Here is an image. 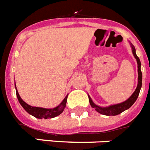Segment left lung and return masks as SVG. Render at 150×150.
<instances>
[{"instance_id":"left-lung-1","label":"left lung","mask_w":150,"mask_h":150,"mask_svg":"<svg viewBox=\"0 0 150 150\" xmlns=\"http://www.w3.org/2000/svg\"><path fill=\"white\" fill-rule=\"evenodd\" d=\"M131 47L132 48V53L134 57H135L136 59L137 62V71H138V83L137 86V88L135 90V91L132 93L131 97L127 99L126 101L123 103H121L118 104H115V105H112V106H107V107H101V106H99L97 105L94 103L92 101L91 98L90 97V96H88L89 97V102L91 106L93 108H94L95 110L97 112H98L99 113L102 115H117L120 114L122 112L125 111L126 109H128L134 103L135 101L137 100L138 97V95L140 93V88L142 87V72L141 70H140V66H141V63H140V60L139 59V57L137 56L136 54V50H135L134 46L132 44H131Z\"/></svg>"}]
</instances>
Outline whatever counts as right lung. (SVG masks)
<instances>
[{"mask_svg":"<svg viewBox=\"0 0 150 150\" xmlns=\"http://www.w3.org/2000/svg\"><path fill=\"white\" fill-rule=\"evenodd\" d=\"M15 88H16V97H17L18 100H19V103L21 104V106H23V109L28 113V114L32 115L34 117H35L37 118H54L56 116H58L61 113L63 112L64 109L66 108V102H67V97L68 95L64 98V100H62V103L59 104V106H57V107L53 108V109H45V108H41V107H35V106H29L28 104L24 102L22 98L19 96L18 91L16 87L15 83Z\"/></svg>","mask_w":150,"mask_h":150,"instance_id":"obj_1","label":"right lung"}]
</instances>
